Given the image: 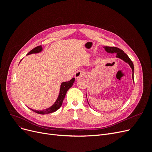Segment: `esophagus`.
<instances>
[{
  "mask_svg": "<svg viewBox=\"0 0 152 152\" xmlns=\"http://www.w3.org/2000/svg\"><path fill=\"white\" fill-rule=\"evenodd\" d=\"M85 75V72L82 70H79L75 73V77L77 79H80V78L84 77Z\"/></svg>",
  "mask_w": 152,
  "mask_h": 152,
  "instance_id": "1",
  "label": "esophagus"
}]
</instances>
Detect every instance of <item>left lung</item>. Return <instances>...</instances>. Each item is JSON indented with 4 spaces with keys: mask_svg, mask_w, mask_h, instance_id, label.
Masks as SVG:
<instances>
[{
    "mask_svg": "<svg viewBox=\"0 0 152 152\" xmlns=\"http://www.w3.org/2000/svg\"><path fill=\"white\" fill-rule=\"evenodd\" d=\"M104 48L105 49V50L107 53H116L117 54V56H116L117 58L122 59L123 61L127 63L129 65V66L132 68V77L133 81H134V65H133L132 61L131 60V59L129 58V56H127V55L125 53H124L122 49H119L118 48H116V47L106 46V47H104Z\"/></svg>",
    "mask_w": 152,
    "mask_h": 152,
    "instance_id": "1",
    "label": "left lung"
}]
</instances>
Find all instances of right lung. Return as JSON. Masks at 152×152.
Wrapping results in <instances>:
<instances>
[{
	"label": "right lung",
	"instance_id": "1",
	"mask_svg": "<svg viewBox=\"0 0 152 152\" xmlns=\"http://www.w3.org/2000/svg\"><path fill=\"white\" fill-rule=\"evenodd\" d=\"M42 45H39V46L36 47L34 49L31 50L30 51L28 54H27V55H29V54H33V53H40V51H42ZM74 82H75V78H73V79H71L70 81L64 82H63V83H61V87H60V91H59L58 98L57 100L56 101V102L54 103V104L52 106V107H50V108H47L45 110H40V111H38V110H32L30 108V109L37 113L42 114V115L50 113L56 112V110H58L59 108L61 107L62 103H63V101L65 97V95L66 94L67 91L73 86V84Z\"/></svg>",
	"mask_w": 152,
	"mask_h": 152
}]
</instances>
